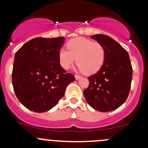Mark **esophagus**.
Wrapping results in <instances>:
<instances>
[{"instance_id": "obj_1", "label": "esophagus", "mask_w": 148, "mask_h": 148, "mask_svg": "<svg viewBox=\"0 0 148 148\" xmlns=\"http://www.w3.org/2000/svg\"><path fill=\"white\" fill-rule=\"evenodd\" d=\"M82 76H80V75H79V74H76L75 75V78H76V79H79L80 78H82Z\"/></svg>"}]
</instances>
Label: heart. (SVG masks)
Instances as JSON below:
<instances>
[{
    "mask_svg": "<svg viewBox=\"0 0 148 148\" xmlns=\"http://www.w3.org/2000/svg\"><path fill=\"white\" fill-rule=\"evenodd\" d=\"M66 48L67 50L62 48L59 51V62L64 69L74 64L75 58L79 69L86 74L97 72L104 64L105 49L98 41L77 37L67 42Z\"/></svg>",
    "mask_w": 148,
    "mask_h": 148,
    "instance_id": "obj_1",
    "label": "heart"
}]
</instances>
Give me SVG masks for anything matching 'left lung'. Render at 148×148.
<instances>
[{
    "instance_id": "8db88e82",
    "label": "left lung",
    "mask_w": 148,
    "mask_h": 148,
    "mask_svg": "<svg viewBox=\"0 0 148 148\" xmlns=\"http://www.w3.org/2000/svg\"><path fill=\"white\" fill-rule=\"evenodd\" d=\"M91 38L105 49V59L100 70L89 77V86L84 91L88 104L99 112H110L120 107L129 95L132 67L127 51L120 44L104 34Z\"/></svg>"
}]
</instances>
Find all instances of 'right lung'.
I'll list each match as a JSON object with an SVG mask.
<instances>
[{"instance_id": "add662e5", "label": "right lung", "mask_w": 148, "mask_h": 148, "mask_svg": "<svg viewBox=\"0 0 148 148\" xmlns=\"http://www.w3.org/2000/svg\"><path fill=\"white\" fill-rule=\"evenodd\" d=\"M64 42V37H38L16 51L12 71L13 90L29 110L40 113L53 108L69 84L75 80L59 63V51Z\"/></svg>"}]
</instances>
